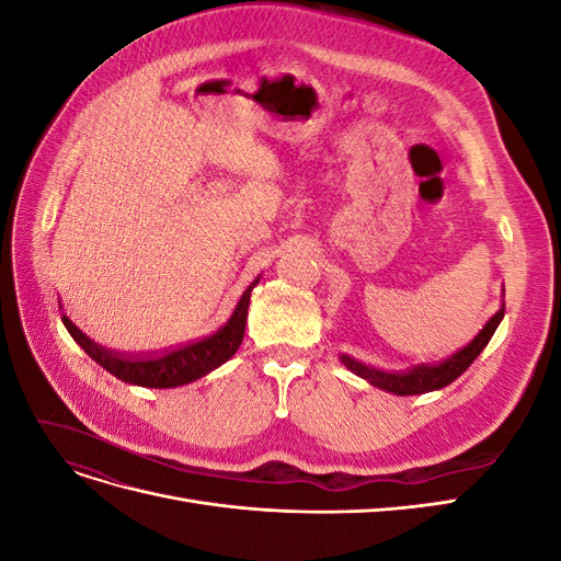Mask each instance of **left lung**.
<instances>
[{
	"instance_id": "obj_1",
	"label": "left lung",
	"mask_w": 561,
	"mask_h": 561,
	"mask_svg": "<svg viewBox=\"0 0 561 561\" xmlns=\"http://www.w3.org/2000/svg\"><path fill=\"white\" fill-rule=\"evenodd\" d=\"M503 297H505V287H503ZM503 313H505V304L501 301V309L486 320V325L478 332V336H474L472 342L468 346H463L461 351H456L451 358L437 363V365H416V367L404 369V371H386V369L355 360V358H351V355H342V363L353 371L355 377H360L367 383L386 390V393H396V396L431 393V390L445 388L454 379L463 375V371L472 365V360L484 351L489 339L494 336L499 322L503 320Z\"/></svg>"
}]
</instances>
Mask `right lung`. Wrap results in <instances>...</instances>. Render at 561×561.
I'll return each instance as SVG.
<instances>
[{
  "instance_id": "obj_1",
  "label": "right lung",
  "mask_w": 561,
  "mask_h": 561,
  "mask_svg": "<svg viewBox=\"0 0 561 561\" xmlns=\"http://www.w3.org/2000/svg\"><path fill=\"white\" fill-rule=\"evenodd\" d=\"M257 283H260V276L248 285V290L243 293L239 304H236L231 318L215 334L159 355L157 353L154 355L116 353L112 348L98 346L93 339L83 334L65 313H62V322L67 332L72 334L75 342L116 379L133 386H145V388H178L206 377L208 371L225 365L231 355L239 351L245 334L250 293Z\"/></svg>"
}]
</instances>
